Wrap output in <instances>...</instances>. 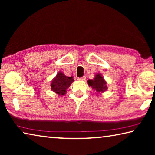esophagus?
<instances>
[{"mask_svg": "<svg viewBox=\"0 0 155 155\" xmlns=\"http://www.w3.org/2000/svg\"><path fill=\"white\" fill-rule=\"evenodd\" d=\"M85 78H86V77H85V76H84V77H78L77 79L81 80V81H85Z\"/></svg>", "mask_w": 155, "mask_h": 155, "instance_id": "1", "label": "esophagus"}]
</instances>
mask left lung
Here are the masks:
<instances>
[{"instance_id": "1", "label": "left lung", "mask_w": 155, "mask_h": 155, "mask_svg": "<svg viewBox=\"0 0 155 155\" xmlns=\"http://www.w3.org/2000/svg\"><path fill=\"white\" fill-rule=\"evenodd\" d=\"M87 83L89 85L91 86L98 93L101 92V91L103 92V91H104L107 89L106 82L103 79V77L100 74H96L95 78L93 80H88Z\"/></svg>"}]
</instances>
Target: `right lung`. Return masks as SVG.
Instances as JSON below:
<instances>
[{
	"mask_svg": "<svg viewBox=\"0 0 155 155\" xmlns=\"http://www.w3.org/2000/svg\"><path fill=\"white\" fill-rule=\"evenodd\" d=\"M74 79L73 77H69L65 76L62 72H59L56 77L52 81L51 89L52 90L59 94V95H64L66 92V90L70 87Z\"/></svg>",
	"mask_w": 155,
	"mask_h": 155,
	"instance_id": "right-lung-1",
	"label": "right lung"
}]
</instances>
